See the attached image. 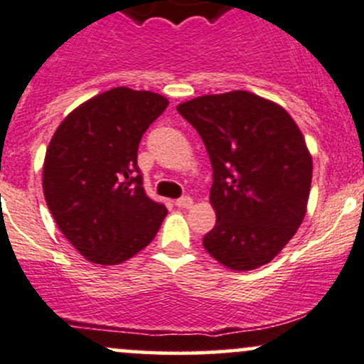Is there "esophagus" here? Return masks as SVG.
Segmentation results:
<instances>
[{"mask_svg": "<svg viewBox=\"0 0 364 364\" xmlns=\"http://www.w3.org/2000/svg\"><path fill=\"white\" fill-rule=\"evenodd\" d=\"M176 205H178V208H183V209H188L193 205V200L190 197H181L176 200Z\"/></svg>", "mask_w": 364, "mask_h": 364, "instance_id": "esophagus-1", "label": "esophagus"}]
</instances>
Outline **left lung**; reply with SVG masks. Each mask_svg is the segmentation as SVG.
Listing matches in <instances>:
<instances>
[{
	"instance_id": "left-lung-1",
	"label": "left lung",
	"mask_w": 364,
	"mask_h": 364,
	"mask_svg": "<svg viewBox=\"0 0 364 364\" xmlns=\"http://www.w3.org/2000/svg\"><path fill=\"white\" fill-rule=\"evenodd\" d=\"M178 112L213 166L216 225L205 251L239 272L272 262L307 213L312 156L304 134L282 106L246 90L200 95Z\"/></svg>"
}]
</instances>
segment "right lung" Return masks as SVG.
Instances as JSON below:
<instances>
[{
	"instance_id": "1",
	"label": "right lung",
	"mask_w": 364,
	"mask_h": 364,
	"mask_svg": "<svg viewBox=\"0 0 364 364\" xmlns=\"http://www.w3.org/2000/svg\"><path fill=\"white\" fill-rule=\"evenodd\" d=\"M169 101L114 87L60 122L43 162V193L59 230L83 258L118 265L151 242L166 205L153 202L137 169V146Z\"/></svg>"
}]
</instances>
